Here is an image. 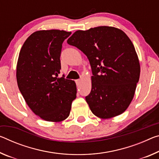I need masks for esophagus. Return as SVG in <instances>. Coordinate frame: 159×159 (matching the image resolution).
I'll return each instance as SVG.
<instances>
[{"label":"esophagus","mask_w":159,"mask_h":159,"mask_svg":"<svg viewBox=\"0 0 159 159\" xmlns=\"http://www.w3.org/2000/svg\"><path fill=\"white\" fill-rule=\"evenodd\" d=\"M75 84H76L77 85H79L80 84V79L75 80Z\"/></svg>","instance_id":"34e87169"}]
</instances>
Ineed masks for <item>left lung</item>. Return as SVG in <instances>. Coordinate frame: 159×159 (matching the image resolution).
Segmentation results:
<instances>
[{
	"mask_svg": "<svg viewBox=\"0 0 159 159\" xmlns=\"http://www.w3.org/2000/svg\"><path fill=\"white\" fill-rule=\"evenodd\" d=\"M86 55L91 66V91L85 100L101 119L124 112L134 98L140 64L134 44L122 30L100 26L75 31L67 40Z\"/></svg>",
	"mask_w": 159,
	"mask_h": 159,
	"instance_id": "1",
	"label": "left lung"
}]
</instances>
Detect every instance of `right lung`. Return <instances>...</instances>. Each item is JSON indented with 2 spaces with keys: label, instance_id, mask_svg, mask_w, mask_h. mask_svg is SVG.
<instances>
[{
  "label": "right lung",
  "instance_id": "add662e5",
  "mask_svg": "<svg viewBox=\"0 0 159 159\" xmlns=\"http://www.w3.org/2000/svg\"><path fill=\"white\" fill-rule=\"evenodd\" d=\"M71 34L64 30H39L24 42L17 63L19 90L32 111L48 122L69 117L76 98L74 80L59 77L62 43Z\"/></svg>",
  "mask_w": 159,
  "mask_h": 159
}]
</instances>
